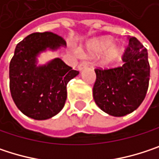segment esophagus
<instances>
[{"instance_id":"1","label":"esophagus","mask_w":159,"mask_h":159,"mask_svg":"<svg viewBox=\"0 0 159 159\" xmlns=\"http://www.w3.org/2000/svg\"><path fill=\"white\" fill-rule=\"evenodd\" d=\"M87 66H88V63L85 62V61H83V62H81L79 65H78V70H79V71H82L83 69L86 68Z\"/></svg>"}]
</instances>
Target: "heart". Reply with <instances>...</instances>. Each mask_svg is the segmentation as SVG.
<instances>
[{
    "instance_id": "b5f03b06",
    "label": "heart",
    "mask_w": 159,
    "mask_h": 159,
    "mask_svg": "<svg viewBox=\"0 0 159 159\" xmlns=\"http://www.w3.org/2000/svg\"><path fill=\"white\" fill-rule=\"evenodd\" d=\"M113 39L103 37L95 39L89 46L88 51L91 55H99L103 52L100 62L103 66L109 67L119 61L123 56L125 48L120 43L112 44Z\"/></svg>"
}]
</instances>
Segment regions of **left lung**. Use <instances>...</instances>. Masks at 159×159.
<instances>
[{
    "label": "left lung",
    "mask_w": 159,
    "mask_h": 159,
    "mask_svg": "<svg viewBox=\"0 0 159 159\" xmlns=\"http://www.w3.org/2000/svg\"><path fill=\"white\" fill-rule=\"evenodd\" d=\"M128 40L122 66L95 69L94 100L100 110L115 117L135 111L144 99L149 84L147 49L134 37H129Z\"/></svg>",
    "instance_id": "1"
}]
</instances>
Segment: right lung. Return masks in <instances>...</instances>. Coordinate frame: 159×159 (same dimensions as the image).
Masks as SVG:
<instances>
[{"label":"right lung","instance_id":"1","mask_svg":"<svg viewBox=\"0 0 159 159\" xmlns=\"http://www.w3.org/2000/svg\"><path fill=\"white\" fill-rule=\"evenodd\" d=\"M61 46L65 40L52 32L30 34L16 45L9 66L10 91L16 107L29 118L47 120L64 107L67 84L79 72L59 58L37 65L40 52Z\"/></svg>","mask_w":159,"mask_h":159}]
</instances>
